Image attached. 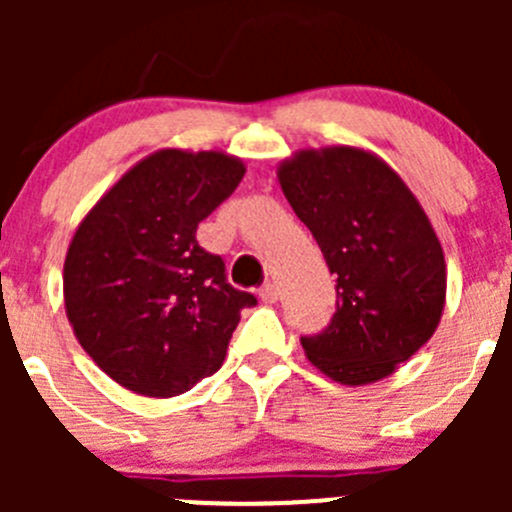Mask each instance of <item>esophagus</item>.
<instances>
[{
  "label": "esophagus",
  "instance_id": "obj_1",
  "mask_svg": "<svg viewBox=\"0 0 512 512\" xmlns=\"http://www.w3.org/2000/svg\"><path fill=\"white\" fill-rule=\"evenodd\" d=\"M277 297H280V289H277L275 282H267V285H262L260 289V299L265 304H275Z\"/></svg>",
  "mask_w": 512,
  "mask_h": 512
}]
</instances>
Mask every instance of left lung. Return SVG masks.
I'll return each mask as SVG.
<instances>
[{"mask_svg":"<svg viewBox=\"0 0 512 512\" xmlns=\"http://www.w3.org/2000/svg\"><path fill=\"white\" fill-rule=\"evenodd\" d=\"M297 218L337 275V312L307 359L329 379H386L436 332L446 304V260L409 185L356 146L302 148L277 165Z\"/></svg>","mask_w":512,"mask_h":512,"instance_id":"8db88e82","label":"left lung"}]
</instances>
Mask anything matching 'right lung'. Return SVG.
<instances>
[{"label":"right lung","instance_id":"obj_1","mask_svg":"<svg viewBox=\"0 0 512 512\" xmlns=\"http://www.w3.org/2000/svg\"><path fill=\"white\" fill-rule=\"evenodd\" d=\"M225 151L160 148L84 215L64 260V307L84 352L116 384L151 399L193 389L223 366L240 312L257 304L195 240L237 188Z\"/></svg>","mask_w":512,"mask_h":512}]
</instances>
